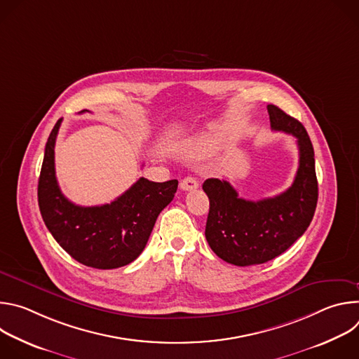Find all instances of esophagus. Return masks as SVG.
I'll list each match as a JSON object with an SVG mask.
<instances>
[{"instance_id":"esophagus-1","label":"esophagus","mask_w":359,"mask_h":359,"mask_svg":"<svg viewBox=\"0 0 359 359\" xmlns=\"http://www.w3.org/2000/svg\"><path fill=\"white\" fill-rule=\"evenodd\" d=\"M180 187H182V190H194V189L198 187V182H197L194 177L187 176V177H184V179L182 180Z\"/></svg>"}]
</instances>
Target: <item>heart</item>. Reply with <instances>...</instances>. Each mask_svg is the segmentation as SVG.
I'll return each mask as SVG.
<instances>
[{"mask_svg": "<svg viewBox=\"0 0 359 359\" xmlns=\"http://www.w3.org/2000/svg\"><path fill=\"white\" fill-rule=\"evenodd\" d=\"M204 147H208V142H197V144L194 147H191V150L189 151L190 155H197Z\"/></svg>", "mask_w": 359, "mask_h": 359, "instance_id": "1", "label": "heart"}]
</instances>
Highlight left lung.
<instances>
[{"label":"left lung","mask_w":359,"mask_h":359,"mask_svg":"<svg viewBox=\"0 0 359 359\" xmlns=\"http://www.w3.org/2000/svg\"><path fill=\"white\" fill-rule=\"evenodd\" d=\"M273 130L297 139L299 163L292 184L278 196L251 201L220 179L203 183L210 209L206 240L222 260L234 266L267 263L288 250L309 229L317 208L314 147L301 122L276 105L267 107Z\"/></svg>","instance_id":"8db88e82"}]
</instances>
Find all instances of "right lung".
I'll return each mask as SVG.
<instances>
[{"mask_svg":"<svg viewBox=\"0 0 359 359\" xmlns=\"http://www.w3.org/2000/svg\"><path fill=\"white\" fill-rule=\"evenodd\" d=\"M85 112V111H82ZM62 119L50 132L38 180L41 216L57 243L83 266L97 270L123 267L139 257L161 212L173 200L179 182L140 177L108 204L76 206L61 191L55 176V140Z\"/></svg>","mask_w":359,"mask_h":359,"instance_id":"add662e5","label":"right lung"}]
</instances>
